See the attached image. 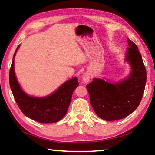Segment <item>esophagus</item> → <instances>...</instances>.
<instances>
[{"label": "esophagus", "mask_w": 155, "mask_h": 155, "mask_svg": "<svg viewBox=\"0 0 155 155\" xmlns=\"http://www.w3.org/2000/svg\"><path fill=\"white\" fill-rule=\"evenodd\" d=\"M90 78L91 75L89 73H85L83 76H82V80H83V82H85V83H87V82H90Z\"/></svg>", "instance_id": "obj_1"}]
</instances>
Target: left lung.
Listing matches in <instances>:
<instances>
[{
  "label": "left lung",
  "instance_id": "obj_1",
  "mask_svg": "<svg viewBox=\"0 0 155 155\" xmlns=\"http://www.w3.org/2000/svg\"><path fill=\"white\" fill-rule=\"evenodd\" d=\"M126 60L132 67L128 79L110 83L94 78L87 85L95 113L105 120L122 119L133 113L140 103L145 91L147 73L136 44L128 39Z\"/></svg>",
  "mask_w": 155,
  "mask_h": 155
}]
</instances>
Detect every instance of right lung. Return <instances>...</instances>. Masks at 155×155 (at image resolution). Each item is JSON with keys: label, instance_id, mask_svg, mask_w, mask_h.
<instances>
[{"label": "right lung", "instance_id": "obj_1", "mask_svg": "<svg viewBox=\"0 0 155 155\" xmlns=\"http://www.w3.org/2000/svg\"><path fill=\"white\" fill-rule=\"evenodd\" d=\"M10 69L9 82L17 104L25 116L36 121L44 124L58 122L67 113L73 91L79 85L78 78L65 82L50 96L44 98L29 97L20 88L15 75L14 57Z\"/></svg>", "mask_w": 155, "mask_h": 155}]
</instances>
